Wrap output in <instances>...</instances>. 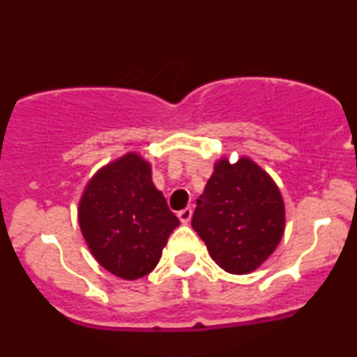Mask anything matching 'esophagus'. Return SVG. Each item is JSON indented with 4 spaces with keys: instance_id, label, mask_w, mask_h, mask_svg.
<instances>
[{
    "instance_id": "obj_1",
    "label": "esophagus",
    "mask_w": 357,
    "mask_h": 357,
    "mask_svg": "<svg viewBox=\"0 0 357 357\" xmlns=\"http://www.w3.org/2000/svg\"><path fill=\"white\" fill-rule=\"evenodd\" d=\"M191 215H192L191 208H184V210L178 211V218L181 220V223H188V221L191 220Z\"/></svg>"
}]
</instances>
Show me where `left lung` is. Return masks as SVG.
<instances>
[{
	"label": "left lung",
	"mask_w": 357,
	"mask_h": 357,
	"mask_svg": "<svg viewBox=\"0 0 357 357\" xmlns=\"http://www.w3.org/2000/svg\"><path fill=\"white\" fill-rule=\"evenodd\" d=\"M192 228L228 273L257 270L280 243L285 206L273 179L252 159H220L196 202Z\"/></svg>",
	"instance_id": "8db88e82"
}]
</instances>
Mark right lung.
Instances as JSON below:
<instances>
[{"instance_id": "obj_1", "label": "right lung", "mask_w": 357, "mask_h": 357, "mask_svg": "<svg viewBox=\"0 0 357 357\" xmlns=\"http://www.w3.org/2000/svg\"><path fill=\"white\" fill-rule=\"evenodd\" d=\"M79 223L102 267L136 280L153 272L179 220L155 190L149 162L129 153L90 179L79 204Z\"/></svg>"}]
</instances>
